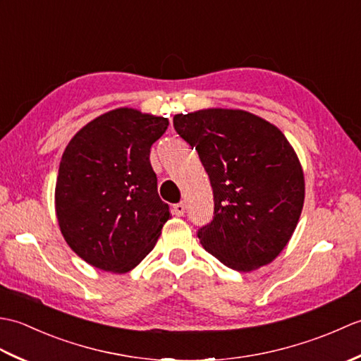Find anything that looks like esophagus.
I'll list each match as a JSON object with an SVG mask.
<instances>
[{"mask_svg": "<svg viewBox=\"0 0 361 361\" xmlns=\"http://www.w3.org/2000/svg\"><path fill=\"white\" fill-rule=\"evenodd\" d=\"M185 203H176V204H173V214L175 216H178V217H181L183 214H185Z\"/></svg>", "mask_w": 361, "mask_h": 361, "instance_id": "esophagus-1", "label": "esophagus"}]
</instances>
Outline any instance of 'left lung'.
<instances>
[{"instance_id": "1", "label": "left lung", "mask_w": 361, "mask_h": 361, "mask_svg": "<svg viewBox=\"0 0 361 361\" xmlns=\"http://www.w3.org/2000/svg\"><path fill=\"white\" fill-rule=\"evenodd\" d=\"M175 132L198 152L214 192L202 247L237 271L270 264L288 243L304 204V175L278 127L242 110L175 114Z\"/></svg>"}]
</instances>
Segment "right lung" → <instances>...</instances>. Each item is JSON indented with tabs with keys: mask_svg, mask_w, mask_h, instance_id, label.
<instances>
[{
	"mask_svg": "<svg viewBox=\"0 0 361 361\" xmlns=\"http://www.w3.org/2000/svg\"><path fill=\"white\" fill-rule=\"evenodd\" d=\"M169 121L132 109L102 114L66 145L56 212L66 243L85 262L127 273L155 247L171 217L158 195L150 147Z\"/></svg>",
	"mask_w": 361,
	"mask_h": 361,
	"instance_id": "right-lung-1",
	"label": "right lung"
}]
</instances>
